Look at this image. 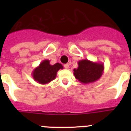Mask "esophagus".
Returning a JSON list of instances; mask_svg holds the SVG:
<instances>
[{"label": "esophagus", "instance_id": "obj_1", "mask_svg": "<svg viewBox=\"0 0 131 131\" xmlns=\"http://www.w3.org/2000/svg\"><path fill=\"white\" fill-rule=\"evenodd\" d=\"M64 67L66 69H68L69 68V64H65L64 65Z\"/></svg>", "mask_w": 131, "mask_h": 131}]
</instances>
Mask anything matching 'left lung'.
<instances>
[{"instance_id":"8db88e82","label":"left lung","mask_w":131,"mask_h":131,"mask_svg":"<svg viewBox=\"0 0 131 131\" xmlns=\"http://www.w3.org/2000/svg\"><path fill=\"white\" fill-rule=\"evenodd\" d=\"M78 64V67L74 69L73 74L76 79L82 84L96 82L103 73V63L84 59L80 60Z\"/></svg>"}]
</instances>
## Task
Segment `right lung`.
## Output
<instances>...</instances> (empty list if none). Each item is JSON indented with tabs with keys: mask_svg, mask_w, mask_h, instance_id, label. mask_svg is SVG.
<instances>
[{
	"mask_svg": "<svg viewBox=\"0 0 131 131\" xmlns=\"http://www.w3.org/2000/svg\"><path fill=\"white\" fill-rule=\"evenodd\" d=\"M61 64L51 65L49 60H44L32 72L34 80L40 84H46L55 80L58 70L62 69Z\"/></svg>",
	"mask_w": 131,
	"mask_h": 131,
	"instance_id": "add662e5",
	"label": "right lung"
}]
</instances>
